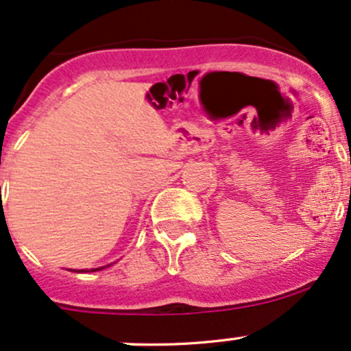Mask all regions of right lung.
<instances>
[{"mask_svg": "<svg viewBox=\"0 0 351 351\" xmlns=\"http://www.w3.org/2000/svg\"><path fill=\"white\" fill-rule=\"evenodd\" d=\"M101 269H104V267H101ZM101 269H93V272H95V270H101Z\"/></svg>", "mask_w": 351, "mask_h": 351, "instance_id": "1", "label": "right lung"}]
</instances>
